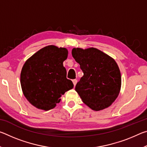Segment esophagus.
Wrapping results in <instances>:
<instances>
[{"instance_id": "esophagus-1", "label": "esophagus", "mask_w": 147, "mask_h": 147, "mask_svg": "<svg viewBox=\"0 0 147 147\" xmlns=\"http://www.w3.org/2000/svg\"><path fill=\"white\" fill-rule=\"evenodd\" d=\"M73 82L74 86H76V83H77V80H76V79H74V80H73Z\"/></svg>"}]
</instances>
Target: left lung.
Returning a JSON list of instances; mask_svg holds the SVG:
<instances>
[{"mask_svg":"<svg viewBox=\"0 0 147 147\" xmlns=\"http://www.w3.org/2000/svg\"><path fill=\"white\" fill-rule=\"evenodd\" d=\"M72 55L84 73L75 90L83 102L94 111L108 108L117 97L121 75L116 61L95 48H74Z\"/></svg>","mask_w":147,"mask_h":147,"instance_id":"left-lung-1","label":"left lung"}]
</instances>
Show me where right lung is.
<instances>
[{
	"label": "right lung",
	"mask_w": 147,
	"mask_h": 147,
	"mask_svg": "<svg viewBox=\"0 0 147 147\" xmlns=\"http://www.w3.org/2000/svg\"><path fill=\"white\" fill-rule=\"evenodd\" d=\"M67 56L65 48L49 45L26 61L21 73V85L32 105L48 111L60 102L61 95L73 88L63 65Z\"/></svg>",
	"instance_id": "obj_1"
}]
</instances>
